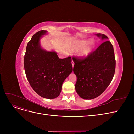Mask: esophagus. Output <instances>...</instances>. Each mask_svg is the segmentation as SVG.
<instances>
[{
    "instance_id": "obj_1",
    "label": "esophagus",
    "mask_w": 134,
    "mask_h": 134,
    "mask_svg": "<svg viewBox=\"0 0 134 134\" xmlns=\"http://www.w3.org/2000/svg\"><path fill=\"white\" fill-rule=\"evenodd\" d=\"M72 66L73 67L74 66V61L72 60Z\"/></svg>"
}]
</instances>
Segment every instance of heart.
Instances as JSON below:
<instances>
[{
  "label": "heart",
  "mask_w": 134,
  "mask_h": 134,
  "mask_svg": "<svg viewBox=\"0 0 134 134\" xmlns=\"http://www.w3.org/2000/svg\"><path fill=\"white\" fill-rule=\"evenodd\" d=\"M89 40H80L77 41L76 43L73 46V49H79L82 48L83 47V48L81 49V51L79 52V55L82 58H85L87 57L88 55L90 54L91 52L92 51V49L94 47V44L93 42H91L89 45L86 46L89 42ZM86 47H85V46Z\"/></svg>",
  "instance_id": "heart-1"
}]
</instances>
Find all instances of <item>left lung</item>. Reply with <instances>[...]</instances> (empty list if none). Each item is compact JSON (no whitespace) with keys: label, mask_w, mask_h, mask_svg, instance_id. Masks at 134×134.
Listing matches in <instances>:
<instances>
[{"label":"left lung","mask_w":134,"mask_h":134,"mask_svg":"<svg viewBox=\"0 0 134 134\" xmlns=\"http://www.w3.org/2000/svg\"><path fill=\"white\" fill-rule=\"evenodd\" d=\"M102 40L104 34H96ZM73 72L76 76L75 87L84 99H92L100 96L111 83L115 72L116 60L113 46L105 41L87 57H73Z\"/></svg>","instance_id":"1"}]
</instances>
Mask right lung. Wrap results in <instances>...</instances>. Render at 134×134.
Segmentation results:
<instances>
[{
	"mask_svg": "<svg viewBox=\"0 0 134 134\" xmlns=\"http://www.w3.org/2000/svg\"><path fill=\"white\" fill-rule=\"evenodd\" d=\"M41 30L28 42L24 55V66L27 79L33 90L47 99L58 97L62 85L73 71L71 56L59 59L55 52H48L41 47L40 40L47 33Z\"/></svg>",
	"mask_w": 134,
	"mask_h": 134,
	"instance_id": "obj_1",
	"label": "right lung"
}]
</instances>
